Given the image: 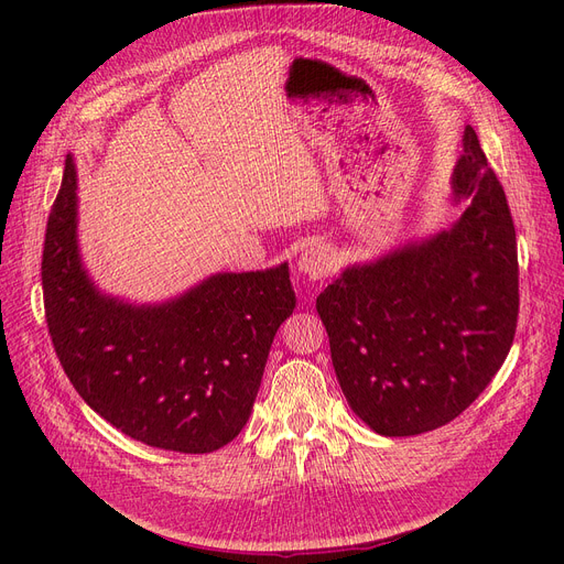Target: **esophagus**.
Listing matches in <instances>:
<instances>
[{
  "label": "esophagus",
  "mask_w": 564,
  "mask_h": 564,
  "mask_svg": "<svg viewBox=\"0 0 564 564\" xmlns=\"http://www.w3.org/2000/svg\"><path fill=\"white\" fill-rule=\"evenodd\" d=\"M334 268H336V256L329 247L324 245L305 247L303 253L299 256V270L308 280H324L327 275H332Z\"/></svg>",
  "instance_id": "1"
}]
</instances>
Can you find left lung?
<instances>
[{
    "instance_id": "obj_1",
    "label": "left lung",
    "mask_w": 564,
    "mask_h": 564,
    "mask_svg": "<svg viewBox=\"0 0 564 564\" xmlns=\"http://www.w3.org/2000/svg\"><path fill=\"white\" fill-rule=\"evenodd\" d=\"M454 204L464 214L449 230L348 268L317 296L340 390L386 437L454 421L513 346L516 226L473 127L454 169Z\"/></svg>"
}]
</instances>
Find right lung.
Segmentation results:
<instances>
[{
	"instance_id": "add662e5",
	"label": "right lung",
	"mask_w": 564,
	"mask_h": 564,
	"mask_svg": "<svg viewBox=\"0 0 564 564\" xmlns=\"http://www.w3.org/2000/svg\"><path fill=\"white\" fill-rule=\"evenodd\" d=\"M77 174L65 158L42 251L44 313L67 379L96 414L150 447L220 449L245 429L280 324L294 313L289 265L224 272L176 301L108 299L77 253Z\"/></svg>"
}]
</instances>
